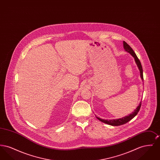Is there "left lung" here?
<instances>
[{
	"mask_svg": "<svg viewBox=\"0 0 160 160\" xmlns=\"http://www.w3.org/2000/svg\"><path fill=\"white\" fill-rule=\"evenodd\" d=\"M123 47H124V49L126 52H128L129 53L131 54L134 58L135 61L137 63V67L140 70V77L142 78V80H143V68H142V64H141V62L140 60L138 59V58H137V55L136 54V53H134V52L133 51V50L132 49V48L130 47V46L125 42V41H123ZM142 106V101L140 102L138 106L137 107V108L134 110V112H132L131 114L128 115L127 116H125L124 118H120V119H113V120H104V119H100L99 118H98V119H99L100 121L101 122H104L105 123L107 124H108V125H113V126H119V125H123L126 123H127L128 122H129V121H131L132 118H134L136 115H137L138 112H139L140 109V107Z\"/></svg>",
	"mask_w": 160,
	"mask_h": 160,
	"instance_id": "obj_1",
	"label": "left lung"
}]
</instances>
